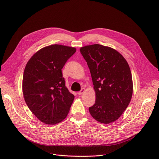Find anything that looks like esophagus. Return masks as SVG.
Here are the masks:
<instances>
[{"instance_id":"esophagus-1","label":"esophagus","mask_w":159,"mask_h":159,"mask_svg":"<svg viewBox=\"0 0 159 159\" xmlns=\"http://www.w3.org/2000/svg\"><path fill=\"white\" fill-rule=\"evenodd\" d=\"M84 91H85V89L84 88H82L81 90L78 92V94L79 95H82L84 93Z\"/></svg>"}]
</instances>
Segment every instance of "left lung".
<instances>
[{
	"label": "left lung",
	"instance_id": "8db88e82",
	"mask_svg": "<svg viewBox=\"0 0 159 159\" xmlns=\"http://www.w3.org/2000/svg\"><path fill=\"white\" fill-rule=\"evenodd\" d=\"M80 51L89 68L96 93L89 112L99 122L111 123L131 102L133 85L129 66L122 54L110 47L96 44L82 47Z\"/></svg>",
	"mask_w": 159,
	"mask_h": 159
}]
</instances>
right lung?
<instances>
[{"label": "right lung", "mask_w": 159, "mask_h": 159, "mask_svg": "<svg viewBox=\"0 0 159 159\" xmlns=\"http://www.w3.org/2000/svg\"><path fill=\"white\" fill-rule=\"evenodd\" d=\"M76 52L54 44L40 49L28 61L23 77L25 102L41 122L56 124L65 119L74 99L65 86L62 68Z\"/></svg>", "instance_id": "right-lung-1"}]
</instances>
